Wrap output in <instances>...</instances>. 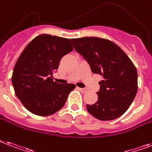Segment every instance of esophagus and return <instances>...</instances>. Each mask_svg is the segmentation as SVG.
I'll return each instance as SVG.
<instances>
[{
    "mask_svg": "<svg viewBox=\"0 0 152 152\" xmlns=\"http://www.w3.org/2000/svg\"><path fill=\"white\" fill-rule=\"evenodd\" d=\"M78 88V90H80V91H83V92H86L87 91V89L85 88H80V87H77Z\"/></svg>",
    "mask_w": 152,
    "mask_h": 152,
    "instance_id": "34e87169",
    "label": "esophagus"
}]
</instances>
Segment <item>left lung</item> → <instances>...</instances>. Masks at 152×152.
Segmentation results:
<instances>
[{"label":"left lung","instance_id":"obj_1","mask_svg":"<svg viewBox=\"0 0 152 152\" xmlns=\"http://www.w3.org/2000/svg\"><path fill=\"white\" fill-rule=\"evenodd\" d=\"M76 52L87 61L91 72L99 74L98 98L87 109L100 120H112L124 114L137 91V72L129 57L110 40L98 37L72 39Z\"/></svg>","mask_w":152,"mask_h":152}]
</instances>
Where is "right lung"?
<instances>
[{
    "mask_svg": "<svg viewBox=\"0 0 152 152\" xmlns=\"http://www.w3.org/2000/svg\"><path fill=\"white\" fill-rule=\"evenodd\" d=\"M70 39L43 34L24 49L15 65L12 82L22 104L33 114L47 116L65 104L76 86L53 81L61 58L73 50Z\"/></svg>",
    "mask_w": 152,
    "mask_h": 152,
    "instance_id": "1",
    "label": "right lung"
}]
</instances>
